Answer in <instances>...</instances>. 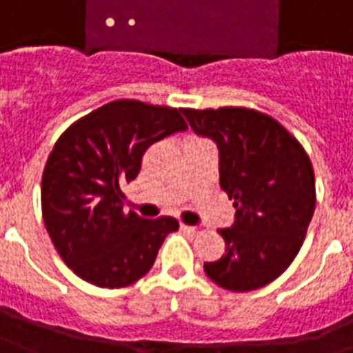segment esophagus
<instances>
[{
  "mask_svg": "<svg viewBox=\"0 0 353 353\" xmlns=\"http://www.w3.org/2000/svg\"><path fill=\"white\" fill-rule=\"evenodd\" d=\"M181 229L187 231V233H191V235H196V233H199V228H194V225H185V223H181Z\"/></svg>",
  "mask_w": 353,
  "mask_h": 353,
  "instance_id": "34e87169",
  "label": "esophagus"
}]
</instances>
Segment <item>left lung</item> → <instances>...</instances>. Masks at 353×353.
Masks as SVG:
<instances>
[{"label":"left lung","instance_id":"1","mask_svg":"<svg viewBox=\"0 0 353 353\" xmlns=\"http://www.w3.org/2000/svg\"><path fill=\"white\" fill-rule=\"evenodd\" d=\"M183 114L218 145L219 185L236 208L233 228L219 229L225 254L204 271L233 292L265 287L304 243L315 210L312 160L294 135L260 110L183 108Z\"/></svg>","mask_w":353,"mask_h":353}]
</instances>
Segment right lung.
I'll list each match as a JSON object with an SVG mask.
<instances>
[{"mask_svg":"<svg viewBox=\"0 0 353 353\" xmlns=\"http://www.w3.org/2000/svg\"><path fill=\"white\" fill-rule=\"evenodd\" d=\"M187 130L181 108L118 99L76 120L57 139L41 176V214L59 256L101 288L141 279L177 219L124 210L122 183L141 170L145 151Z\"/></svg>","mask_w":353,"mask_h":353,"instance_id":"1","label":"right lung"}]
</instances>
